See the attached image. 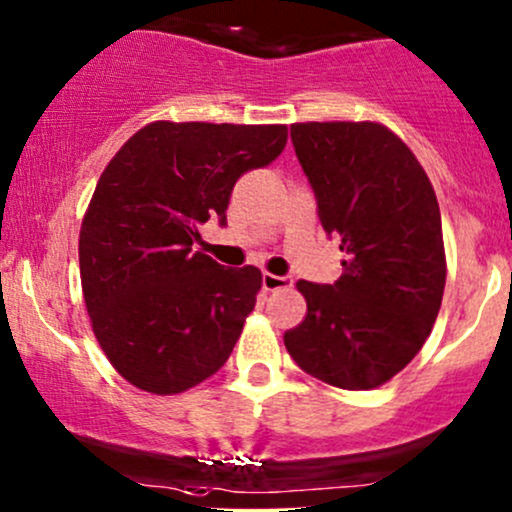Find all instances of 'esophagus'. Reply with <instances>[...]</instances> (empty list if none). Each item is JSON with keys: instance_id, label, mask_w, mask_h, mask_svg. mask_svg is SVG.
I'll return each mask as SVG.
<instances>
[{"instance_id": "esophagus-1", "label": "esophagus", "mask_w": 512, "mask_h": 512, "mask_svg": "<svg viewBox=\"0 0 512 512\" xmlns=\"http://www.w3.org/2000/svg\"><path fill=\"white\" fill-rule=\"evenodd\" d=\"M291 284H294V282H291V277H277V274H269V272L262 274V289H265V291L289 289Z\"/></svg>"}]
</instances>
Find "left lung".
<instances>
[{"label":"left lung","instance_id":"1","mask_svg":"<svg viewBox=\"0 0 512 512\" xmlns=\"http://www.w3.org/2000/svg\"><path fill=\"white\" fill-rule=\"evenodd\" d=\"M291 143L345 260L335 284H296L308 313L284 345L325 384L374 389L418 355L440 313L447 265L435 189L381 123H294Z\"/></svg>","mask_w":512,"mask_h":512}]
</instances>
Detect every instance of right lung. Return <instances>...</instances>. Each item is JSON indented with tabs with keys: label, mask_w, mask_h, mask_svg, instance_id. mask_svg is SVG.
I'll return each mask as SVG.
<instances>
[{
	"label": "right lung",
	"mask_w": 512,
	"mask_h": 512,
	"mask_svg": "<svg viewBox=\"0 0 512 512\" xmlns=\"http://www.w3.org/2000/svg\"><path fill=\"white\" fill-rule=\"evenodd\" d=\"M284 145L286 126L155 121L101 172L80 230L82 291L101 350L133 386L170 396L226 364L262 274L192 245L211 216L226 226L235 182Z\"/></svg>",
	"instance_id": "obj_1"
}]
</instances>
